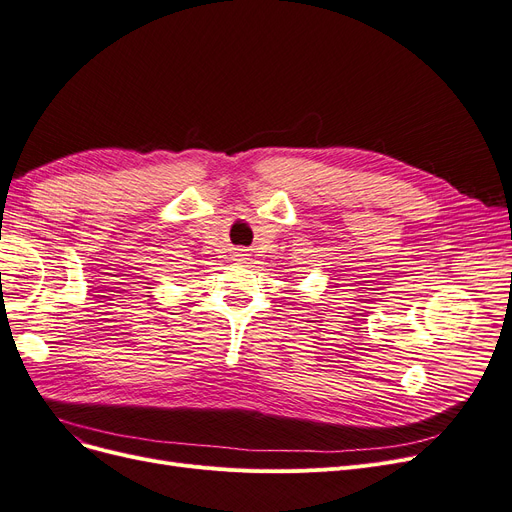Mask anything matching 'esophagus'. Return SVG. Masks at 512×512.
<instances>
[{
	"label": "esophagus",
	"mask_w": 512,
	"mask_h": 512,
	"mask_svg": "<svg viewBox=\"0 0 512 512\" xmlns=\"http://www.w3.org/2000/svg\"><path fill=\"white\" fill-rule=\"evenodd\" d=\"M236 259H238V261H242V259H244V255H242V253H238V255H236Z\"/></svg>",
	"instance_id": "obj_1"
}]
</instances>
